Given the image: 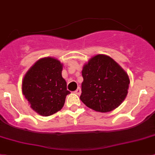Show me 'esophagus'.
Returning a JSON list of instances; mask_svg holds the SVG:
<instances>
[{
  "mask_svg": "<svg viewBox=\"0 0 155 155\" xmlns=\"http://www.w3.org/2000/svg\"><path fill=\"white\" fill-rule=\"evenodd\" d=\"M75 94H78V95H80V94H81V88L80 87H78L77 89L75 90Z\"/></svg>",
  "mask_w": 155,
  "mask_h": 155,
  "instance_id": "obj_1",
  "label": "esophagus"
}]
</instances>
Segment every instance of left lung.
I'll return each instance as SVG.
<instances>
[{"instance_id":"8db88e82","label":"left lung","mask_w":155,"mask_h":155,"mask_svg":"<svg viewBox=\"0 0 155 155\" xmlns=\"http://www.w3.org/2000/svg\"><path fill=\"white\" fill-rule=\"evenodd\" d=\"M80 99L87 107L102 113L114 110L128 94V74L114 59L103 54L91 58L84 66Z\"/></svg>"}]
</instances>
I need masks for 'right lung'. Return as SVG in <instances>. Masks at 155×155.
I'll return each instance as SVG.
<instances>
[{"label": "right lung", "instance_id": "add662e5", "mask_svg": "<svg viewBox=\"0 0 155 155\" xmlns=\"http://www.w3.org/2000/svg\"><path fill=\"white\" fill-rule=\"evenodd\" d=\"M62 69L58 60L45 58L38 60L23 78V94L40 115L48 117L61 110L70 94L62 77Z\"/></svg>", "mask_w": 155, "mask_h": 155}]
</instances>
